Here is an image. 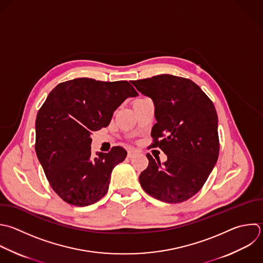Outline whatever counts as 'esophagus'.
Instances as JSON below:
<instances>
[{"label":"esophagus","instance_id":"obj_1","mask_svg":"<svg viewBox=\"0 0 263 263\" xmlns=\"http://www.w3.org/2000/svg\"><path fill=\"white\" fill-rule=\"evenodd\" d=\"M136 153H137V152H136L134 149H129V150L127 151V157H128V158H132V157L135 156Z\"/></svg>","mask_w":263,"mask_h":263}]
</instances>
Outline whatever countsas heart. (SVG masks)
<instances>
[{"instance_id": "heart-1", "label": "heart", "mask_w": 263, "mask_h": 263, "mask_svg": "<svg viewBox=\"0 0 263 263\" xmlns=\"http://www.w3.org/2000/svg\"><path fill=\"white\" fill-rule=\"evenodd\" d=\"M139 100H142V99H139Z\"/></svg>"}]
</instances>
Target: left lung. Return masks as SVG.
Masks as SVG:
<instances>
[{
  "instance_id": "left-lung-1",
  "label": "left lung",
  "mask_w": 263,
  "mask_h": 263,
  "mask_svg": "<svg viewBox=\"0 0 263 263\" xmlns=\"http://www.w3.org/2000/svg\"><path fill=\"white\" fill-rule=\"evenodd\" d=\"M132 84L153 101L157 122L151 132L152 147L167 156L161 164L147 154L149 164L139 177L140 184L161 201H185L200 190L217 162L216 109L199 86L186 78L163 74Z\"/></svg>"
}]
</instances>
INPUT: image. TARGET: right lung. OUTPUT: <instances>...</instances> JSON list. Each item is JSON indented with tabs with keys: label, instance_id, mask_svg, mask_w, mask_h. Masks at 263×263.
I'll use <instances>...</instances> for the list:
<instances>
[{
	"label": "right lung",
	"instance_id": "1",
	"mask_svg": "<svg viewBox=\"0 0 263 263\" xmlns=\"http://www.w3.org/2000/svg\"><path fill=\"white\" fill-rule=\"evenodd\" d=\"M138 92L127 81L77 78L60 83L36 118V153L47 180L66 202L86 206L109 189L111 173L126 157L122 147L91 157V132L109 125L114 111Z\"/></svg>",
	"mask_w": 263,
	"mask_h": 263
}]
</instances>
